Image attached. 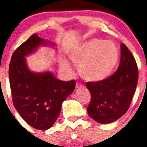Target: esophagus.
<instances>
[{
    "mask_svg": "<svg viewBox=\"0 0 147 147\" xmlns=\"http://www.w3.org/2000/svg\"><path fill=\"white\" fill-rule=\"evenodd\" d=\"M81 87H83V85L82 84H80V83H79V82H77V84H76V88H81Z\"/></svg>",
    "mask_w": 147,
    "mask_h": 147,
    "instance_id": "1",
    "label": "esophagus"
}]
</instances>
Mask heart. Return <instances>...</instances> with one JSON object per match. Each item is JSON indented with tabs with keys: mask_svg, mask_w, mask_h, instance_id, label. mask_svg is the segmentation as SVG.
Listing matches in <instances>:
<instances>
[{
	"mask_svg": "<svg viewBox=\"0 0 147 147\" xmlns=\"http://www.w3.org/2000/svg\"><path fill=\"white\" fill-rule=\"evenodd\" d=\"M70 59L78 66V72L88 82H99L112 74L119 61V51L111 41L92 39L75 48L70 54ZM61 67L71 72L68 63L61 60Z\"/></svg>",
	"mask_w": 147,
	"mask_h": 147,
	"instance_id": "heart-1",
	"label": "heart"
}]
</instances>
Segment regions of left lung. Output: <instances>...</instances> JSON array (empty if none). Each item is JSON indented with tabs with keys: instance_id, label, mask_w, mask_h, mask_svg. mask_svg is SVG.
<instances>
[{
	"instance_id": "8db88e82",
	"label": "left lung",
	"mask_w": 147,
	"mask_h": 147,
	"mask_svg": "<svg viewBox=\"0 0 147 147\" xmlns=\"http://www.w3.org/2000/svg\"><path fill=\"white\" fill-rule=\"evenodd\" d=\"M136 61L125 45H121L117 70L102 81L86 84L91 93L87 107L89 117L100 123L117 121L128 111L138 82Z\"/></svg>"
}]
</instances>
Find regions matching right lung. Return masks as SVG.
<instances>
[{"label": "right lung", "instance_id": "right-lung-1", "mask_svg": "<svg viewBox=\"0 0 147 147\" xmlns=\"http://www.w3.org/2000/svg\"><path fill=\"white\" fill-rule=\"evenodd\" d=\"M47 44L33 34L14 51L9 65L12 102L19 115L38 130L51 128L60 114L61 105L75 90V80L63 82L51 72H30L25 56L40 45Z\"/></svg>", "mask_w": 147, "mask_h": 147}]
</instances>
